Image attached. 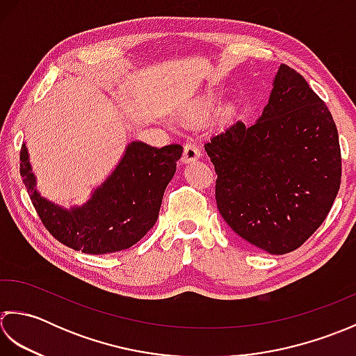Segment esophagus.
Wrapping results in <instances>:
<instances>
[{"label":"esophagus","instance_id":"1","mask_svg":"<svg viewBox=\"0 0 356 356\" xmlns=\"http://www.w3.org/2000/svg\"><path fill=\"white\" fill-rule=\"evenodd\" d=\"M201 156V150L195 143H187L184 146V154H183V163H192L197 161V159Z\"/></svg>","mask_w":356,"mask_h":356}]
</instances>
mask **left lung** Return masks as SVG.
<instances>
[{"instance_id":"obj_1","label":"left lung","mask_w":356,"mask_h":356,"mask_svg":"<svg viewBox=\"0 0 356 356\" xmlns=\"http://www.w3.org/2000/svg\"><path fill=\"white\" fill-rule=\"evenodd\" d=\"M221 216L272 255L298 249L321 226L341 184L338 130L324 101L281 64L252 126L234 121L204 144Z\"/></svg>"}]
</instances>
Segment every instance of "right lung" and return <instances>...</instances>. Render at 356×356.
Wrapping results in <instances>:
<instances>
[{
	"instance_id": "right-lung-1",
	"label": "right lung",
	"mask_w": 356,
	"mask_h": 356,
	"mask_svg": "<svg viewBox=\"0 0 356 356\" xmlns=\"http://www.w3.org/2000/svg\"><path fill=\"white\" fill-rule=\"evenodd\" d=\"M181 155L179 144L156 149L141 141L129 143L104 183L84 204L69 209L36 191L26 144L19 154V173L42 224L58 241L89 255H103L132 248L155 226Z\"/></svg>"
}]
</instances>
